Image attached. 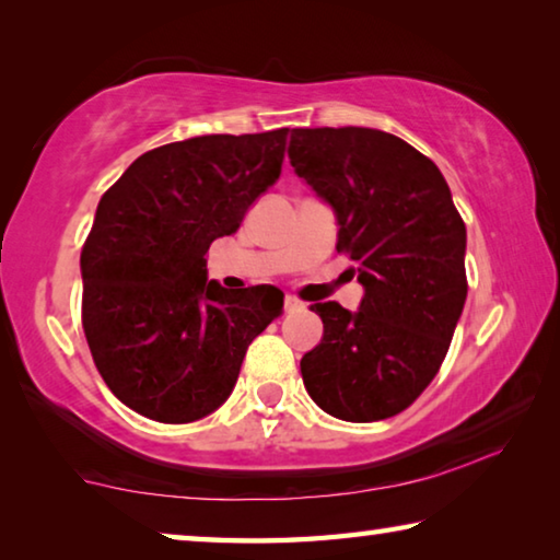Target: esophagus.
I'll return each mask as SVG.
<instances>
[{"label": "esophagus", "instance_id": "obj_1", "mask_svg": "<svg viewBox=\"0 0 560 560\" xmlns=\"http://www.w3.org/2000/svg\"><path fill=\"white\" fill-rule=\"evenodd\" d=\"M283 306H287V311H296V308L303 306V303L296 296H287V299H283Z\"/></svg>", "mask_w": 560, "mask_h": 560}]
</instances>
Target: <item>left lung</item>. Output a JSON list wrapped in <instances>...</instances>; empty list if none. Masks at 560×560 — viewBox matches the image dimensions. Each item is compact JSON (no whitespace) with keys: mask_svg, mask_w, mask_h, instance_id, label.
<instances>
[{"mask_svg":"<svg viewBox=\"0 0 560 560\" xmlns=\"http://www.w3.org/2000/svg\"><path fill=\"white\" fill-rule=\"evenodd\" d=\"M299 177L334 207L336 249L358 264V314L314 303L324 340L301 358L308 395L346 422H375L422 395L467 301V226L440 167L373 128H296Z\"/></svg>","mask_w":560,"mask_h":560,"instance_id":"1","label":"left lung"}]
</instances>
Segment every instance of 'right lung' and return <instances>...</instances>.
<instances>
[{"label": "right lung", "instance_id": "1", "mask_svg": "<svg viewBox=\"0 0 560 560\" xmlns=\"http://www.w3.org/2000/svg\"><path fill=\"white\" fill-rule=\"evenodd\" d=\"M289 128L202 136L140 155L103 192L81 249V324L122 405L183 424L214 412L246 348L283 311L273 287L224 289L205 254L277 183Z\"/></svg>", "mask_w": 560, "mask_h": 560}]
</instances>
